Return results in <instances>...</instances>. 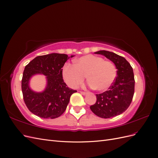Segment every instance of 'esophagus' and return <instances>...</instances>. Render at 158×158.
<instances>
[{
  "label": "esophagus",
  "mask_w": 158,
  "mask_h": 158,
  "mask_svg": "<svg viewBox=\"0 0 158 158\" xmlns=\"http://www.w3.org/2000/svg\"><path fill=\"white\" fill-rule=\"evenodd\" d=\"M80 93L82 94V95H85V94H87V93H88V92H84V91H81Z\"/></svg>",
  "instance_id": "34e87169"
}]
</instances>
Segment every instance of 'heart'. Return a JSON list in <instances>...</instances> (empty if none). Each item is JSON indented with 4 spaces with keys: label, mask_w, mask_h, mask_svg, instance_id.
<instances>
[{
    "label": "heart",
    "mask_w": 158,
    "mask_h": 158,
    "mask_svg": "<svg viewBox=\"0 0 158 158\" xmlns=\"http://www.w3.org/2000/svg\"><path fill=\"white\" fill-rule=\"evenodd\" d=\"M94 89L105 92L111 88L117 76L115 66L102 57L88 55L74 60V65L66 64L63 69V76L71 88H78L85 76Z\"/></svg>",
    "instance_id": "obj_1"
}]
</instances>
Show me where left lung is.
I'll list each match as a JSON object with an SVG mask.
<instances>
[{
	"label": "left lung",
	"mask_w": 158,
	"mask_h": 158,
	"mask_svg": "<svg viewBox=\"0 0 158 158\" xmlns=\"http://www.w3.org/2000/svg\"><path fill=\"white\" fill-rule=\"evenodd\" d=\"M95 53L103 55L115 64L117 76L107 91L96 94L97 101L90 106L97 116L107 118L121 114L130 106L135 93V76L130 63L113 52L99 51Z\"/></svg>",
	"instance_id": "obj_1"
}]
</instances>
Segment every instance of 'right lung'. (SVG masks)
<instances>
[{
    "label": "right lung",
    "mask_w": 158,
    "mask_h": 158,
    "mask_svg": "<svg viewBox=\"0 0 158 158\" xmlns=\"http://www.w3.org/2000/svg\"><path fill=\"white\" fill-rule=\"evenodd\" d=\"M69 59L66 54L51 53L38 56L26 66L22 79L23 98L27 109L35 115L44 118L60 117L71 95L77 92L69 88L63 79L62 68ZM36 73L47 76V87L41 93L33 92L29 87L30 78Z\"/></svg>",
    "instance_id": "add662e5"
}]
</instances>
